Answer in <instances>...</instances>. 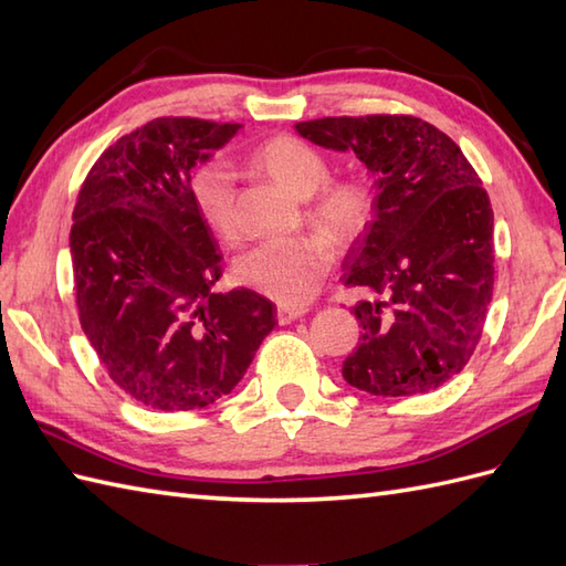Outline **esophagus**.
Returning a JSON list of instances; mask_svg holds the SVG:
<instances>
[{
  "mask_svg": "<svg viewBox=\"0 0 566 566\" xmlns=\"http://www.w3.org/2000/svg\"><path fill=\"white\" fill-rule=\"evenodd\" d=\"M305 312H307L305 307H285V305H281L279 310H275V319H279V324H291V322L300 319V316Z\"/></svg>",
  "mask_w": 566,
  "mask_h": 566,
  "instance_id": "obj_1",
  "label": "esophagus"
}]
</instances>
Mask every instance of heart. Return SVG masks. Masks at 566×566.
<instances>
[{
	"mask_svg": "<svg viewBox=\"0 0 566 566\" xmlns=\"http://www.w3.org/2000/svg\"><path fill=\"white\" fill-rule=\"evenodd\" d=\"M250 163L287 195L307 199V218L338 247H350L363 238L375 213V195L365 177L328 179L331 168L322 150L287 134L259 144ZM189 195L216 238H238L235 187L223 165H201L189 179ZM325 237L323 232H305L261 242L238 261V279L283 305H302L319 291L334 264V244Z\"/></svg>",
	"mask_w": 566,
	"mask_h": 566,
	"instance_id": "obj_1",
	"label": "heart"
}]
</instances>
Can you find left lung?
Returning <instances> with one entry per match:
<instances>
[{"label": "left lung", "instance_id": "1", "mask_svg": "<svg viewBox=\"0 0 566 566\" xmlns=\"http://www.w3.org/2000/svg\"><path fill=\"white\" fill-rule=\"evenodd\" d=\"M295 129L375 175V213L343 283L377 300L353 307L363 331L343 379L371 396L439 389L471 360L494 287V216L478 172L420 117H324Z\"/></svg>", "mask_w": 566, "mask_h": 566}]
</instances>
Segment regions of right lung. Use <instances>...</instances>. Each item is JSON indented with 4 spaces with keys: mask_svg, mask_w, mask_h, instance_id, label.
<instances>
[{
    "mask_svg": "<svg viewBox=\"0 0 566 566\" xmlns=\"http://www.w3.org/2000/svg\"><path fill=\"white\" fill-rule=\"evenodd\" d=\"M240 127L158 117L105 148L81 185L69 232L81 328L109 379L146 408L216 403L275 326L259 293H211L223 266L189 195L191 168Z\"/></svg>",
    "mask_w": 566,
    "mask_h": 566,
    "instance_id": "right-lung-1",
    "label": "right lung"
}]
</instances>
